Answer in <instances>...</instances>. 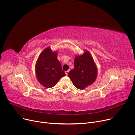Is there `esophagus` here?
<instances>
[{
    "label": "esophagus",
    "mask_w": 135,
    "mask_h": 135,
    "mask_svg": "<svg viewBox=\"0 0 135 135\" xmlns=\"http://www.w3.org/2000/svg\"><path fill=\"white\" fill-rule=\"evenodd\" d=\"M69 71V70H67V71H65V73H66V75H68V73Z\"/></svg>",
    "instance_id": "esophagus-1"
}]
</instances>
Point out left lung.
I'll return each instance as SVG.
<instances>
[{"label":"left lung","mask_w":135,"mask_h":135,"mask_svg":"<svg viewBox=\"0 0 135 135\" xmlns=\"http://www.w3.org/2000/svg\"><path fill=\"white\" fill-rule=\"evenodd\" d=\"M74 68L70 70L68 76L77 89L83 90L93 84L97 75V68L93 56L85 50L81 55H76Z\"/></svg>","instance_id":"1"}]
</instances>
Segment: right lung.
Masks as SVG:
<instances>
[{
    "mask_svg": "<svg viewBox=\"0 0 135 135\" xmlns=\"http://www.w3.org/2000/svg\"><path fill=\"white\" fill-rule=\"evenodd\" d=\"M35 68L38 81L47 88L55 86L60 79L66 75L57 60V52L52 51L50 47L40 53Z\"/></svg>",
    "mask_w": 135,
    "mask_h": 135,
    "instance_id": "obj_1",
    "label": "right lung"
}]
</instances>
